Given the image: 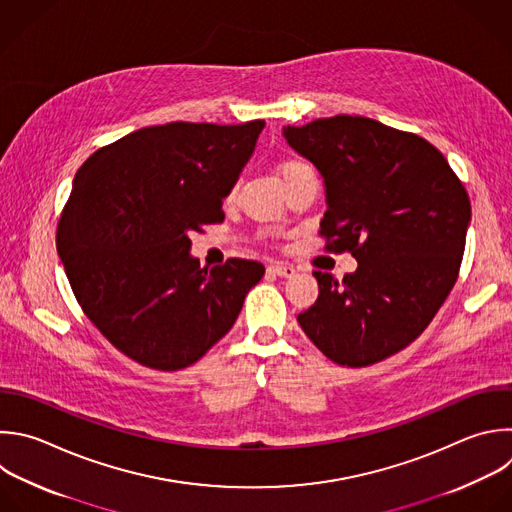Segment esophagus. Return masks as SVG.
<instances>
[{"mask_svg":"<svg viewBox=\"0 0 512 512\" xmlns=\"http://www.w3.org/2000/svg\"><path fill=\"white\" fill-rule=\"evenodd\" d=\"M269 269H271L275 275H279V277H293V275H295V267H293L291 263H283V261L273 263Z\"/></svg>","mask_w":512,"mask_h":512,"instance_id":"esophagus-1","label":"esophagus"}]
</instances>
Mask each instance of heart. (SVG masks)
I'll return each instance as SVG.
<instances>
[{
    "mask_svg": "<svg viewBox=\"0 0 512 512\" xmlns=\"http://www.w3.org/2000/svg\"><path fill=\"white\" fill-rule=\"evenodd\" d=\"M277 173H279V177H281V181H283V185H285V183L293 181V179L299 177V175L313 173V170H311V166H309L305 160L287 158V160H281V162L277 164ZM233 195H235V189L229 193V199H233Z\"/></svg>",
    "mask_w": 512,
    "mask_h": 512,
    "instance_id": "heart-1",
    "label": "heart"
}]
</instances>
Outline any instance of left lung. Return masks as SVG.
<instances>
[{"label":"left lung","instance_id":"8db88e82","mask_svg":"<svg viewBox=\"0 0 512 512\" xmlns=\"http://www.w3.org/2000/svg\"><path fill=\"white\" fill-rule=\"evenodd\" d=\"M283 134L325 179V249L358 259L344 279L313 271L319 295L297 321L331 362L378 364L410 346L452 291L468 193L436 146L372 118L337 114Z\"/></svg>","mask_w":512,"mask_h":512}]
</instances>
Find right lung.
<instances>
[{
	"instance_id": "add662e5",
	"label": "right lung",
	"mask_w": 512,
	"mask_h": 512,
	"mask_svg": "<svg viewBox=\"0 0 512 512\" xmlns=\"http://www.w3.org/2000/svg\"><path fill=\"white\" fill-rule=\"evenodd\" d=\"M263 126H148L78 168L58 255L86 317L136 364L177 372L201 360L263 277L259 261L233 257L207 269L189 255V235L225 219L223 199Z\"/></svg>"
}]
</instances>
